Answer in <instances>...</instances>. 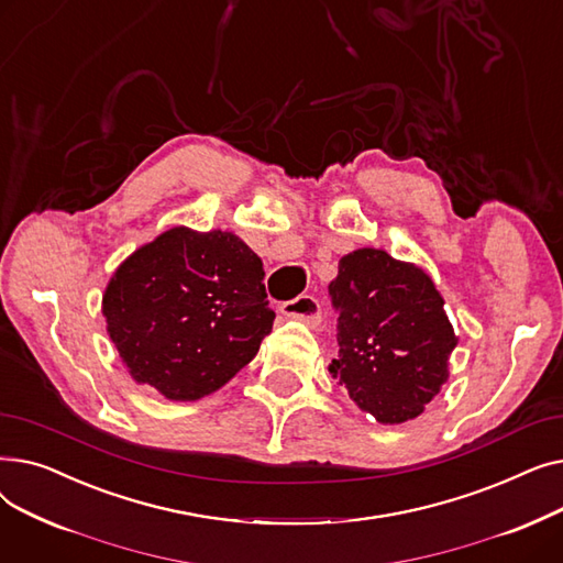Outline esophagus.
Wrapping results in <instances>:
<instances>
[{"instance_id":"34e87169","label":"esophagus","mask_w":563,"mask_h":563,"mask_svg":"<svg viewBox=\"0 0 563 563\" xmlns=\"http://www.w3.org/2000/svg\"><path fill=\"white\" fill-rule=\"evenodd\" d=\"M280 312L287 319H297V321H306V323H314L321 319V306L319 301L312 297V294H301V297L285 301L280 306Z\"/></svg>"}]
</instances>
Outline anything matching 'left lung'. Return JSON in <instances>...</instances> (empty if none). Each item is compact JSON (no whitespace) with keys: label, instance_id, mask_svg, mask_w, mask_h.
Segmentation results:
<instances>
[{"label":"left lung","instance_id":"8db88e82","mask_svg":"<svg viewBox=\"0 0 563 563\" xmlns=\"http://www.w3.org/2000/svg\"><path fill=\"white\" fill-rule=\"evenodd\" d=\"M329 297L340 346L333 376L383 424L418 418L448 380L456 346L431 278L386 251L361 249L340 260Z\"/></svg>","mask_w":563,"mask_h":563}]
</instances>
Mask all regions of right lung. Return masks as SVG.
I'll return each mask as SVG.
<instances>
[{
    "label": "right lung",
    "mask_w": 563,
    "mask_h": 563,
    "mask_svg": "<svg viewBox=\"0 0 563 563\" xmlns=\"http://www.w3.org/2000/svg\"><path fill=\"white\" fill-rule=\"evenodd\" d=\"M262 260L230 232L170 228L113 274L102 312L139 383L175 401L219 390L260 349L276 312Z\"/></svg>",
    "instance_id": "1"
}]
</instances>
